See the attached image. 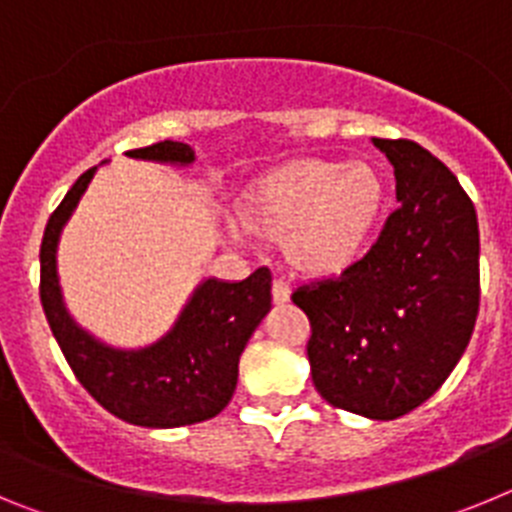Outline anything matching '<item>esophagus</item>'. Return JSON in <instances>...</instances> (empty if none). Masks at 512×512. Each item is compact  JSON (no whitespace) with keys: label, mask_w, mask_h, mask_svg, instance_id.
Returning <instances> with one entry per match:
<instances>
[{"label":"esophagus","mask_w":512,"mask_h":512,"mask_svg":"<svg viewBox=\"0 0 512 512\" xmlns=\"http://www.w3.org/2000/svg\"><path fill=\"white\" fill-rule=\"evenodd\" d=\"M271 295H274V302H289V295H292V284L287 282V279L277 277L274 279V284H271Z\"/></svg>","instance_id":"1"}]
</instances>
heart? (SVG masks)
Wrapping results in <instances>:
<instances>
[{
  "label": "heart",
  "instance_id": "1",
  "mask_svg": "<svg viewBox=\"0 0 512 512\" xmlns=\"http://www.w3.org/2000/svg\"><path fill=\"white\" fill-rule=\"evenodd\" d=\"M387 207V187L364 161H297L271 174L248 212L284 235L289 261L307 274H341L372 248Z\"/></svg>",
  "mask_w": 512,
  "mask_h": 512
}]
</instances>
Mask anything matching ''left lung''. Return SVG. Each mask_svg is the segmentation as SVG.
<instances>
[{
    "instance_id": "obj_1",
    "label": "left lung",
    "mask_w": 512,
    "mask_h": 512,
    "mask_svg": "<svg viewBox=\"0 0 512 512\" xmlns=\"http://www.w3.org/2000/svg\"><path fill=\"white\" fill-rule=\"evenodd\" d=\"M397 207L364 259L295 289L325 402L372 420L423 405L459 364L479 312V225L459 179L413 140L372 138Z\"/></svg>"
}]
</instances>
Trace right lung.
<instances>
[{
  "instance_id": "obj_1",
  "label": "right lung",
  "mask_w": 512,
  "mask_h": 512,
  "mask_svg": "<svg viewBox=\"0 0 512 512\" xmlns=\"http://www.w3.org/2000/svg\"><path fill=\"white\" fill-rule=\"evenodd\" d=\"M125 156L171 166L194 161L192 148L176 140L135 148ZM94 174L97 166L76 179L45 225L40 302L53 336L84 390L125 423L179 428L215 418L233 397L248 338L271 310V271L261 266L243 282L202 279L174 325L148 346L117 348L99 341L66 310L56 266L63 225L74 215Z\"/></svg>"
}]
</instances>
